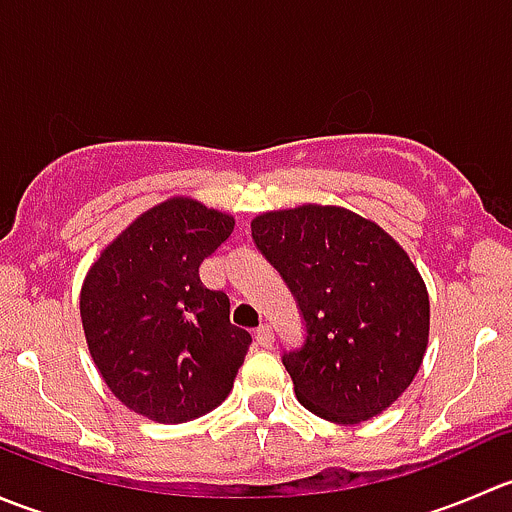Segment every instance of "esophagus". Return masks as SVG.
Returning a JSON list of instances; mask_svg holds the SVG:
<instances>
[{"label": "esophagus", "instance_id": "34e87169", "mask_svg": "<svg viewBox=\"0 0 512 512\" xmlns=\"http://www.w3.org/2000/svg\"><path fill=\"white\" fill-rule=\"evenodd\" d=\"M255 339L260 347H272V342H275V334H272V329L267 327V324H262V327L255 329Z\"/></svg>", "mask_w": 512, "mask_h": 512}]
</instances>
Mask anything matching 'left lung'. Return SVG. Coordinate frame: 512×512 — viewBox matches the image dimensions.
<instances>
[{"instance_id": "obj_1", "label": "left lung", "mask_w": 512, "mask_h": 512, "mask_svg": "<svg viewBox=\"0 0 512 512\" xmlns=\"http://www.w3.org/2000/svg\"><path fill=\"white\" fill-rule=\"evenodd\" d=\"M252 240L302 309L307 337L282 356L299 404L344 426L389 409L421 369L431 319L404 247L337 205L257 215Z\"/></svg>"}]
</instances>
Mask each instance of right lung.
Masks as SVG:
<instances>
[{"label": "right lung", "instance_id": "add662e5", "mask_svg": "<svg viewBox=\"0 0 512 512\" xmlns=\"http://www.w3.org/2000/svg\"><path fill=\"white\" fill-rule=\"evenodd\" d=\"M235 218L170 198L133 220L91 265L81 322L91 359L123 406L158 423L218 409L252 337L230 324V299L200 282V262Z\"/></svg>", "mask_w": 512, "mask_h": 512}]
</instances>
